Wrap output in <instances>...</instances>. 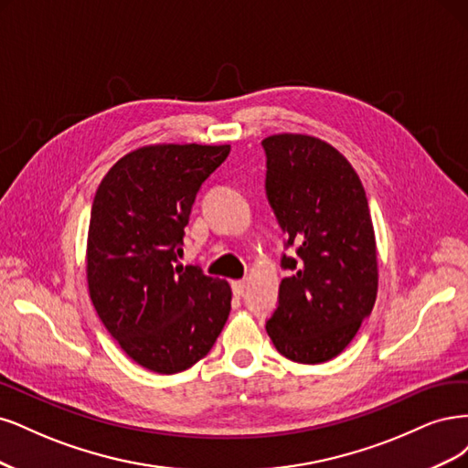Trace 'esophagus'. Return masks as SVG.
<instances>
[{
    "label": "esophagus",
    "instance_id": "34e87169",
    "mask_svg": "<svg viewBox=\"0 0 468 468\" xmlns=\"http://www.w3.org/2000/svg\"><path fill=\"white\" fill-rule=\"evenodd\" d=\"M231 288H233V293H235L237 297H240V295L245 293V290H247V280H237V282H233Z\"/></svg>",
    "mask_w": 468,
    "mask_h": 468
}]
</instances>
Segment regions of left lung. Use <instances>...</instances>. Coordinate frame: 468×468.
Masks as SVG:
<instances>
[{
	"label": "left lung",
	"instance_id": "left-lung-1",
	"mask_svg": "<svg viewBox=\"0 0 468 468\" xmlns=\"http://www.w3.org/2000/svg\"><path fill=\"white\" fill-rule=\"evenodd\" d=\"M266 198L285 233L278 305L266 321L276 350L323 364L348 346L377 297V250L367 196L333 145L311 135L262 140Z\"/></svg>",
	"mask_w": 468,
	"mask_h": 468
}]
</instances>
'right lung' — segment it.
<instances>
[{
    "instance_id": "1",
    "label": "right lung",
    "mask_w": 468,
    "mask_h": 468,
    "mask_svg": "<svg viewBox=\"0 0 468 468\" xmlns=\"http://www.w3.org/2000/svg\"><path fill=\"white\" fill-rule=\"evenodd\" d=\"M229 145H152L120 159L95 194L87 239L89 295L135 364L192 367L216 344L231 288L200 266H176L196 194Z\"/></svg>"
}]
</instances>
